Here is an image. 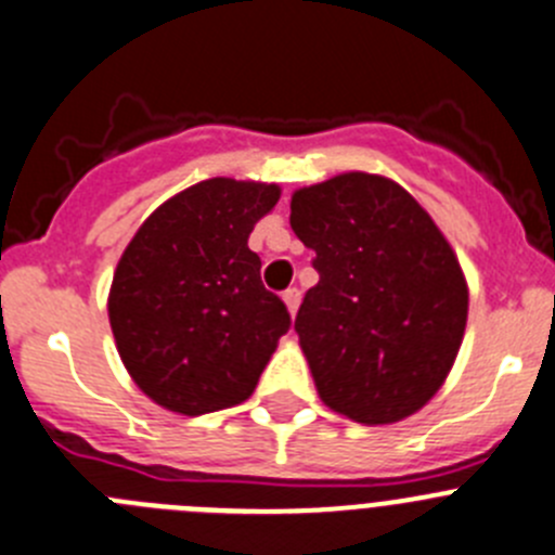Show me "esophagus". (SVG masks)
I'll return each mask as SVG.
<instances>
[{
	"instance_id": "obj_1",
	"label": "esophagus",
	"mask_w": 555,
	"mask_h": 555,
	"mask_svg": "<svg viewBox=\"0 0 555 555\" xmlns=\"http://www.w3.org/2000/svg\"><path fill=\"white\" fill-rule=\"evenodd\" d=\"M283 302H286L288 313L297 315V308H299V288H288V292L283 294Z\"/></svg>"
}]
</instances>
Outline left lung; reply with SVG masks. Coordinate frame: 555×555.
Wrapping results in <instances>:
<instances>
[{"label":"left lung","instance_id":"obj_1","mask_svg":"<svg viewBox=\"0 0 555 555\" xmlns=\"http://www.w3.org/2000/svg\"><path fill=\"white\" fill-rule=\"evenodd\" d=\"M319 283L294 330L319 398L362 425L420 411L455 365L468 286L455 250L398 182L348 171L292 195Z\"/></svg>","mask_w":555,"mask_h":555}]
</instances>
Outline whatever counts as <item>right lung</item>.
<instances>
[{
  "label": "right lung",
  "mask_w": 555,
  "mask_h": 555,
  "mask_svg": "<svg viewBox=\"0 0 555 555\" xmlns=\"http://www.w3.org/2000/svg\"><path fill=\"white\" fill-rule=\"evenodd\" d=\"M281 188L204 179L141 223L116 263L108 321L125 367L157 405L184 416L253 395L292 326L247 247Z\"/></svg>",
  "instance_id": "right-lung-1"
}]
</instances>
